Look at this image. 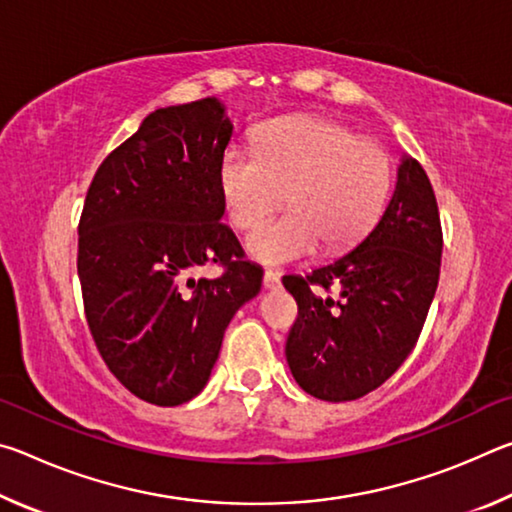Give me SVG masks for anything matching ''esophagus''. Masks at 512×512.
Returning <instances> with one entry per match:
<instances>
[{
  "mask_svg": "<svg viewBox=\"0 0 512 512\" xmlns=\"http://www.w3.org/2000/svg\"><path fill=\"white\" fill-rule=\"evenodd\" d=\"M264 287L266 289H280V275L273 271H264Z\"/></svg>",
  "mask_w": 512,
  "mask_h": 512,
  "instance_id": "esophagus-1",
  "label": "esophagus"
}]
</instances>
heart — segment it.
<instances>
[{"label":"heart","mask_w":512,"mask_h":512,"mask_svg":"<svg viewBox=\"0 0 512 512\" xmlns=\"http://www.w3.org/2000/svg\"><path fill=\"white\" fill-rule=\"evenodd\" d=\"M219 185L230 223L248 230L291 203L287 214L259 225L248 253L264 264H291L325 244L341 253L368 235L393 187V158L375 140L325 117H284L262 126L257 149L230 144Z\"/></svg>","instance_id":"heart-1"}]
</instances>
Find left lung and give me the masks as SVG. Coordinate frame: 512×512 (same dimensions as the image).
I'll use <instances>...</instances> for the list:
<instances>
[{
	"label": "left lung",
	"instance_id": "obj_1",
	"mask_svg": "<svg viewBox=\"0 0 512 512\" xmlns=\"http://www.w3.org/2000/svg\"><path fill=\"white\" fill-rule=\"evenodd\" d=\"M440 255L436 194L422 164L404 158L391 203L357 248L311 275L282 277L298 305L287 361L302 391L348 402L384 384L418 343Z\"/></svg>",
	"mask_w": 512,
	"mask_h": 512
}]
</instances>
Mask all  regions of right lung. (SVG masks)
Instances as JSON below:
<instances>
[{
  "label": "right lung",
  "mask_w": 512,
  "mask_h": 512,
  "mask_svg": "<svg viewBox=\"0 0 512 512\" xmlns=\"http://www.w3.org/2000/svg\"><path fill=\"white\" fill-rule=\"evenodd\" d=\"M230 137L216 99L155 110L99 164L85 196V318L108 370L144 402L178 406L201 393L225 327L262 287V268L219 221ZM207 263L222 273L194 281Z\"/></svg>",
  "instance_id": "add662e5"
}]
</instances>
